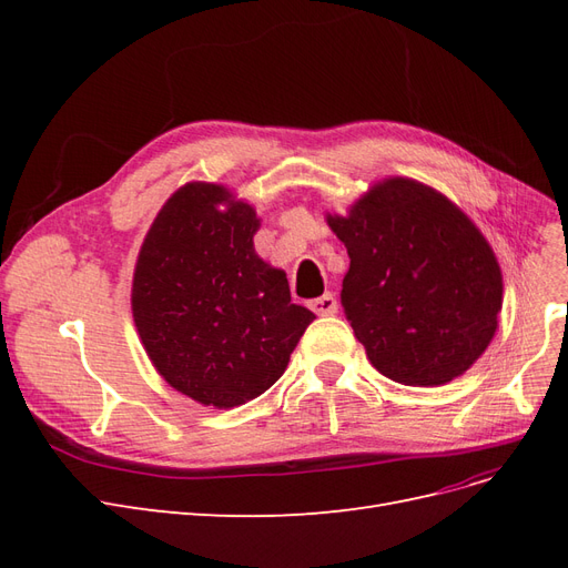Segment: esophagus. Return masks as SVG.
Masks as SVG:
<instances>
[{
    "instance_id": "obj_1",
    "label": "esophagus",
    "mask_w": 568,
    "mask_h": 568,
    "mask_svg": "<svg viewBox=\"0 0 568 568\" xmlns=\"http://www.w3.org/2000/svg\"><path fill=\"white\" fill-rule=\"evenodd\" d=\"M311 311H313L315 315H320V317H324V315H334V313L338 311V303H336L334 294H324V296H320V298L311 301Z\"/></svg>"
}]
</instances>
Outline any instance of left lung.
<instances>
[{
	"label": "left lung",
	"mask_w": 568,
	"mask_h": 568,
	"mask_svg": "<svg viewBox=\"0 0 568 568\" xmlns=\"http://www.w3.org/2000/svg\"><path fill=\"white\" fill-rule=\"evenodd\" d=\"M326 225L348 251L341 305L369 363L405 386H443L486 353L503 270L471 217L412 178L369 186Z\"/></svg>",
	"instance_id": "8db88e82"
}]
</instances>
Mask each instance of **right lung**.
Listing matches in <instances>:
<instances>
[{"instance_id":"add662e5","label":"right lung","mask_w":568,"mask_h":568,"mask_svg":"<svg viewBox=\"0 0 568 568\" xmlns=\"http://www.w3.org/2000/svg\"><path fill=\"white\" fill-rule=\"evenodd\" d=\"M257 227L253 205L225 184L186 182L136 255V334L163 379L205 407L265 393L315 320L291 303L286 272L255 253Z\"/></svg>"}]
</instances>
